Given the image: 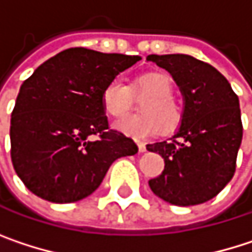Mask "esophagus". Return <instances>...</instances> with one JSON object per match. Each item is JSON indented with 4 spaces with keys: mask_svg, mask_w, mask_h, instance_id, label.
I'll return each instance as SVG.
<instances>
[{
    "mask_svg": "<svg viewBox=\"0 0 252 252\" xmlns=\"http://www.w3.org/2000/svg\"><path fill=\"white\" fill-rule=\"evenodd\" d=\"M137 146H138V150H140L141 153L146 152V144H144L143 141H137Z\"/></svg>",
    "mask_w": 252,
    "mask_h": 252,
    "instance_id": "1",
    "label": "esophagus"
}]
</instances>
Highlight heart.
I'll use <instances>...</instances> for the list:
<instances>
[{
  "label": "heart",
  "instance_id": "heart-1",
  "mask_svg": "<svg viewBox=\"0 0 252 252\" xmlns=\"http://www.w3.org/2000/svg\"><path fill=\"white\" fill-rule=\"evenodd\" d=\"M174 84L171 77L162 73H147L137 77L131 86L118 78L111 80L102 92V106L106 115L123 118L132 108V96L144 97L141 114L128 117L115 124V128L126 135L144 140L165 132H174L182 123V108L172 97Z\"/></svg>",
  "mask_w": 252,
  "mask_h": 252
}]
</instances>
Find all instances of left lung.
<instances>
[{
    "label": "left lung",
    "mask_w": 252,
    "mask_h": 252,
    "mask_svg": "<svg viewBox=\"0 0 252 252\" xmlns=\"http://www.w3.org/2000/svg\"><path fill=\"white\" fill-rule=\"evenodd\" d=\"M174 77L184 96L182 123L171 141L147 144L165 160L152 191L175 206H195L216 197L232 179L242 141L239 99L215 67L184 54L149 55Z\"/></svg>",
    "instance_id": "8db88e82"
}]
</instances>
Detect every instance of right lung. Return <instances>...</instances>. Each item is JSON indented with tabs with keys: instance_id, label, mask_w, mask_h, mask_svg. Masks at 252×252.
<instances>
[{
	"instance_id": "obj_1",
	"label": "right lung",
	"mask_w": 252,
	"mask_h": 252,
	"mask_svg": "<svg viewBox=\"0 0 252 252\" xmlns=\"http://www.w3.org/2000/svg\"><path fill=\"white\" fill-rule=\"evenodd\" d=\"M140 60L70 48L23 81L10 140L14 171L27 189L52 203H74L100 185L118 158L138 152L132 138L109 128L102 92Z\"/></svg>"
}]
</instances>
